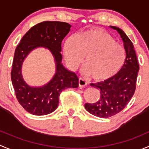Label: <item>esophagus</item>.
Returning <instances> with one entry per match:
<instances>
[{"instance_id":"esophagus-1","label":"esophagus","mask_w":149,"mask_h":149,"mask_svg":"<svg viewBox=\"0 0 149 149\" xmlns=\"http://www.w3.org/2000/svg\"><path fill=\"white\" fill-rule=\"evenodd\" d=\"M78 84H79V87H83L87 85V82H86L85 79H82V78H79V81H78Z\"/></svg>"}]
</instances>
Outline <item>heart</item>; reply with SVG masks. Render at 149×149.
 Listing matches in <instances>:
<instances>
[{"instance_id": "heart-1", "label": "heart", "mask_w": 149, "mask_h": 149, "mask_svg": "<svg viewBox=\"0 0 149 149\" xmlns=\"http://www.w3.org/2000/svg\"><path fill=\"white\" fill-rule=\"evenodd\" d=\"M67 66L75 71L84 60L82 72L95 80H106L115 76L123 67L126 52L106 31L91 29L70 36L63 45Z\"/></svg>"}]
</instances>
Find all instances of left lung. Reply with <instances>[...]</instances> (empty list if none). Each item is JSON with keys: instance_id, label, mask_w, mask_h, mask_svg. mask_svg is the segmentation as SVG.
Returning <instances> with one entry per match:
<instances>
[{"instance_id": "8db88e82", "label": "left lung", "mask_w": 149, "mask_h": 149, "mask_svg": "<svg viewBox=\"0 0 149 149\" xmlns=\"http://www.w3.org/2000/svg\"><path fill=\"white\" fill-rule=\"evenodd\" d=\"M118 32L126 52V60L122 69L115 76L104 82L91 83L98 89L100 97L95 103H85V108L91 114L99 118H110L120 113L128 105L135 93L136 79L139 70L133 43L123 31L110 26Z\"/></svg>"}]
</instances>
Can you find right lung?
Wrapping results in <instances>:
<instances>
[{"label":"right lung","mask_w":149,"mask_h":149,"mask_svg":"<svg viewBox=\"0 0 149 149\" xmlns=\"http://www.w3.org/2000/svg\"><path fill=\"white\" fill-rule=\"evenodd\" d=\"M70 28L71 25L65 22L43 21L29 29L15 50L10 73L12 84L18 102L31 114L44 116L52 113L59 105L60 93L79 85L77 74L62 63V41ZM38 47H44L52 52L56 62V73L45 86L31 87L22 79L21 67L27 55Z\"/></svg>","instance_id":"obj_1"}]
</instances>
